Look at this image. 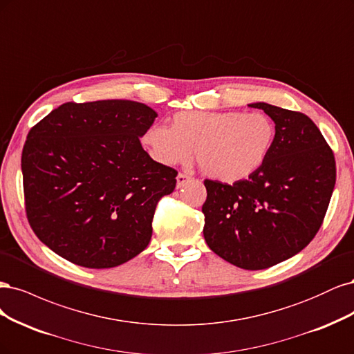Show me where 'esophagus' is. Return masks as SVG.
I'll return each mask as SVG.
<instances>
[{
	"label": "esophagus",
	"mask_w": 354,
	"mask_h": 354,
	"mask_svg": "<svg viewBox=\"0 0 354 354\" xmlns=\"http://www.w3.org/2000/svg\"><path fill=\"white\" fill-rule=\"evenodd\" d=\"M192 179L191 175H187V174H179L176 176V188H182L184 185H187L188 182Z\"/></svg>",
	"instance_id": "obj_1"
}]
</instances>
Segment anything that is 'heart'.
Returning a JSON list of instances; mask_svg holds the SVG:
<instances>
[{"mask_svg":"<svg viewBox=\"0 0 354 354\" xmlns=\"http://www.w3.org/2000/svg\"><path fill=\"white\" fill-rule=\"evenodd\" d=\"M277 140V128L263 111H180L172 124L156 123L142 144L157 163L185 165L196 158L207 176L234 184L263 167Z\"/></svg>","mask_w":354,"mask_h":354,"instance_id":"heart-1","label":"heart"}]
</instances>
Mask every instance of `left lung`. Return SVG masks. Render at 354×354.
Listing matches in <instances>:
<instances>
[{
    "label": "left lung",
    "mask_w": 354,
    "mask_h": 354,
    "mask_svg": "<svg viewBox=\"0 0 354 354\" xmlns=\"http://www.w3.org/2000/svg\"><path fill=\"white\" fill-rule=\"evenodd\" d=\"M275 122L266 163L232 185L204 180V239L230 263L260 270L300 253L321 227L335 185V158L300 111L253 102Z\"/></svg>",
    "instance_id": "8db88e82"
}]
</instances>
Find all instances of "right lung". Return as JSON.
Returning <instances> with one entry per match:
<instances>
[{
	"label": "right lung",
	"instance_id": "obj_1",
	"mask_svg": "<svg viewBox=\"0 0 354 354\" xmlns=\"http://www.w3.org/2000/svg\"><path fill=\"white\" fill-rule=\"evenodd\" d=\"M157 113L142 102H66L33 127L21 153L29 225L55 254L91 269L140 254L175 169L154 162L140 138Z\"/></svg>",
	"mask_w": 354,
	"mask_h": 354
}]
</instances>
